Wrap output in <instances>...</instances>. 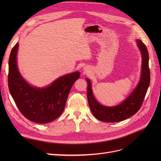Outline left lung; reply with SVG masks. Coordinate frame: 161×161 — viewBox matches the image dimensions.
Wrapping results in <instances>:
<instances>
[{
  "label": "left lung",
  "mask_w": 161,
  "mask_h": 161,
  "mask_svg": "<svg viewBox=\"0 0 161 161\" xmlns=\"http://www.w3.org/2000/svg\"><path fill=\"white\" fill-rule=\"evenodd\" d=\"M137 44L142 58L141 79L134 91L121 104L115 107H106L99 104L92 94L91 81L88 79H86L88 84L86 95L89 108L92 114L100 121L105 122L123 121L137 113L142 105L150 80L149 56L147 47L142 41L137 40Z\"/></svg>",
  "instance_id": "left-lung-1"
}]
</instances>
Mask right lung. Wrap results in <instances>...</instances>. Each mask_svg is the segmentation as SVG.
Masks as SVG:
<instances>
[{
  "label": "right lung",
  "instance_id": "1",
  "mask_svg": "<svg viewBox=\"0 0 161 161\" xmlns=\"http://www.w3.org/2000/svg\"><path fill=\"white\" fill-rule=\"evenodd\" d=\"M18 43L11 52L8 59V85L19 110L27 119L38 124L51 122L63 112L72 85L80 77L79 72L58 78L43 89L27 83L17 66Z\"/></svg>",
  "mask_w": 161,
  "mask_h": 161
}]
</instances>
